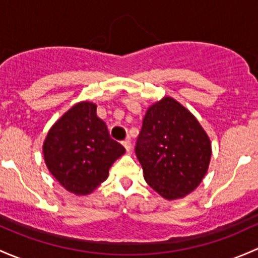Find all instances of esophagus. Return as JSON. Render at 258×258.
<instances>
[{
	"label": "esophagus",
	"mask_w": 258,
	"mask_h": 258,
	"mask_svg": "<svg viewBox=\"0 0 258 258\" xmlns=\"http://www.w3.org/2000/svg\"><path fill=\"white\" fill-rule=\"evenodd\" d=\"M122 145H123V147L126 148V151H127V152L131 151V147H132V146H131V141H130L128 138H127V140H124L123 142H122Z\"/></svg>",
	"instance_id": "1"
}]
</instances>
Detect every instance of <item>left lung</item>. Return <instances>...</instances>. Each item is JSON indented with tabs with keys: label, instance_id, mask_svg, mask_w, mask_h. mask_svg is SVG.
I'll return each instance as SVG.
<instances>
[{
	"label": "left lung",
	"instance_id": "8db88e82",
	"mask_svg": "<svg viewBox=\"0 0 258 258\" xmlns=\"http://www.w3.org/2000/svg\"><path fill=\"white\" fill-rule=\"evenodd\" d=\"M136 156L152 189L167 200L181 199L207 174L211 142L188 108L164 96L146 112Z\"/></svg>",
	"mask_w": 258,
	"mask_h": 258
}]
</instances>
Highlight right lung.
Returning a JSON list of instances; mask_svg holds the SVG:
<instances>
[{"label": "right lung", "mask_w": 258, "mask_h": 258, "mask_svg": "<svg viewBox=\"0 0 258 258\" xmlns=\"http://www.w3.org/2000/svg\"><path fill=\"white\" fill-rule=\"evenodd\" d=\"M124 153L106 123L97 117L96 104L80 101L50 127L43 142L48 170L65 190L89 195L108 177L113 162Z\"/></svg>", "instance_id": "right-lung-1"}]
</instances>
